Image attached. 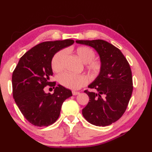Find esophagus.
Returning a JSON list of instances; mask_svg holds the SVG:
<instances>
[{"label": "esophagus", "instance_id": "34e87169", "mask_svg": "<svg viewBox=\"0 0 152 152\" xmlns=\"http://www.w3.org/2000/svg\"><path fill=\"white\" fill-rule=\"evenodd\" d=\"M80 92H78V91H72V95H79L80 94Z\"/></svg>", "mask_w": 152, "mask_h": 152}]
</instances>
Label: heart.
<instances>
[{
    "mask_svg": "<svg viewBox=\"0 0 152 152\" xmlns=\"http://www.w3.org/2000/svg\"><path fill=\"white\" fill-rule=\"evenodd\" d=\"M75 53L83 64H86L87 70L92 76H97L100 72V61L95 60V53L88 47L81 46L75 50ZM66 56V51L62 50L55 54L52 59V68L55 72H59L63 69L64 62ZM59 82L66 88L79 89L86 84V77L82 75H73L65 72L59 76Z\"/></svg>",
    "mask_w": 152,
    "mask_h": 152,
    "instance_id": "b5f03b06",
    "label": "heart"
}]
</instances>
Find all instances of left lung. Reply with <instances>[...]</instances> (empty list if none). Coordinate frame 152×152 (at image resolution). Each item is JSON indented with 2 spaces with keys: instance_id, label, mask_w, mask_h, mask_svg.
Returning a JSON list of instances; mask_svg holds the SVG:
<instances>
[{
  "instance_id": "obj_1",
  "label": "left lung",
  "mask_w": 152,
  "mask_h": 152,
  "mask_svg": "<svg viewBox=\"0 0 152 152\" xmlns=\"http://www.w3.org/2000/svg\"><path fill=\"white\" fill-rule=\"evenodd\" d=\"M76 43L94 48L102 65L98 75L88 86L97 92L84 91L89 102L82 115L93 125L108 126L122 117L130 100L133 91L130 66L122 52L107 41L77 40Z\"/></svg>"
}]
</instances>
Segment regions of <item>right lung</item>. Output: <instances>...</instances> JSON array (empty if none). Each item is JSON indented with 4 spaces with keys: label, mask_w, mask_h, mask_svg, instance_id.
I'll return each mask as SVG.
<instances>
[{
    "label": "right lung",
    "mask_w": 152,
    "mask_h": 152,
    "mask_svg": "<svg viewBox=\"0 0 152 152\" xmlns=\"http://www.w3.org/2000/svg\"><path fill=\"white\" fill-rule=\"evenodd\" d=\"M73 43L72 39L39 43L24 54L13 72L14 100L33 125L47 126L53 124L60 115L62 104L72 95L70 89L60 84L55 87L53 94L45 93L43 88L48 85L55 86V82H50L53 75L51 63L54 55Z\"/></svg>",
    "instance_id": "1"
}]
</instances>
